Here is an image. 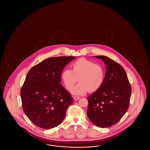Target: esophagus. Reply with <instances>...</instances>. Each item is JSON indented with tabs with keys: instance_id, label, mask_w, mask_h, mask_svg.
<instances>
[{
	"instance_id": "1",
	"label": "esophagus",
	"mask_w": 150,
	"mask_h": 150,
	"mask_svg": "<svg viewBox=\"0 0 150 150\" xmlns=\"http://www.w3.org/2000/svg\"><path fill=\"white\" fill-rule=\"evenodd\" d=\"M80 97L79 96H74V100H79V99H80Z\"/></svg>"
}]
</instances>
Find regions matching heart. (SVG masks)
Listing matches in <instances>:
<instances>
[{
  "mask_svg": "<svg viewBox=\"0 0 150 150\" xmlns=\"http://www.w3.org/2000/svg\"><path fill=\"white\" fill-rule=\"evenodd\" d=\"M71 70L64 69L61 73V80L67 90H70L74 83H78L71 90L75 95H85L88 91H97L105 80L104 68L85 58L79 59L71 65Z\"/></svg>",
  "mask_w": 150,
  "mask_h": 150,
  "instance_id": "heart-1",
  "label": "heart"
}]
</instances>
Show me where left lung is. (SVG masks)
I'll list each match as a JSON object with an SVG mask.
<instances>
[{"label":"left lung","mask_w":150,"mask_h":150,"mask_svg":"<svg viewBox=\"0 0 150 150\" xmlns=\"http://www.w3.org/2000/svg\"><path fill=\"white\" fill-rule=\"evenodd\" d=\"M106 66L105 80L99 90L87 97V116L100 127H109L118 123L127 111L132 88L122 66L104 55L93 56Z\"/></svg>","instance_id":"1"}]
</instances>
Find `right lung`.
<instances>
[{
  "label": "right lung",
  "mask_w": 150,
  "mask_h": 150,
  "mask_svg": "<svg viewBox=\"0 0 150 150\" xmlns=\"http://www.w3.org/2000/svg\"><path fill=\"white\" fill-rule=\"evenodd\" d=\"M74 57L45 59L27 73L21 90L23 110L38 127L50 129L58 126L73 103L70 93L61 84V73Z\"/></svg>",
  "instance_id": "add662e5"
}]
</instances>
